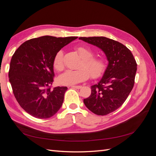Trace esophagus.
Returning <instances> with one entry per match:
<instances>
[{
  "label": "esophagus",
  "instance_id": "obj_1",
  "mask_svg": "<svg viewBox=\"0 0 156 156\" xmlns=\"http://www.w3.org/2000/svg\"><path fill=\"white\" fill-rule=\"evenodd\" d=\"M72 88H77V89H79V88H81V86H80V85H76V86H75V85H72V86H70Z\"/></svg>",
  "mask_w": 156,
  "mask_h": 156
}]
</instances>
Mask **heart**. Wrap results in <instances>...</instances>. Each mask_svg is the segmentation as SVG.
I'll list each match as a JSON object with an SVG mask.
<instances>
[{
	"label": "heart",
	"mask_w": 156,
	"mask_h": 156,
	"mask_svg": "<svg viewBox=\"0 0 156 156\" xmlns=\"http://www.w3.org/2000/svg\"><path fill=\"white\" fill-rule=\"evenodd\" d=\"M80 57L83 60L77 70H66L58 77V81L64 85H74L87 80L89 74L93 79L102 76L107 68V62L101 56H94L93 51L87 47L79 46L76 48ZM63 51H58L54 56L53 67L56 71L64 68Z\"/></svg>",
	"instance_id": "heart-1"
}]
</instances>
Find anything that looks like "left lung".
<instances>
[{
    "mask_svg": "<svg viewBox=\"0 0 156 156\" xmlns=\"http://www.w3.org/2000/svg\"><path fill=\"white\" fill-rule=\"evenodd\" d=\"M79 40L100 48L108 65L103 77L92 85L91 94L83 102L98 115H106L119 108L133 88L136 61L131 51L119 41L106 37H80Z\"/></svg>",
    "mask_w": 156,
    "mask_h": 156,
    "instance_id": "1",
    "label": "left lung"
}]
</instances>
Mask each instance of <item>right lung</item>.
Listing matches in <instances>:
<instances>
[{
	"mask_svg": "<svg viewBox=\"0 0 156 156\" xmlns=\"http://www.w3.org/2000/svg\"><path fill=\"white\" fill-rule=\"evenodd\" d=\"M77 37L41 36L26 41L12 56L8 77L19 104L27 113L40 119L58 111L68 88L53 89L55 54Z\"/></svg>",
	"mask_w": 156,
	"mask_h": 156,
	"instance_id": "add662e5",
	"label": "right lung"
}]
</instances>
